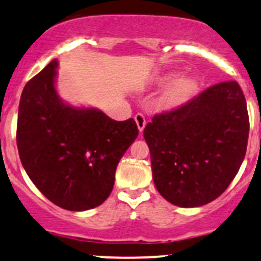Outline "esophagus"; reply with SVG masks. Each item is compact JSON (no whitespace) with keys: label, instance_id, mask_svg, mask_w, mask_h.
<instances>
[{"label":"esophagus","instance_id":"1","mask_svg":"<svg viewBox=\"0 0 261 261\" xmlns=\"http://www.w3.org/2000/svg\"><path fill=\"white\" fill-rule=\"evenodd\" d=\"M134 120H136L138 130L142 133L144 129V127H146V118H144V115L141 114V113H137L136 117H134Z\"/></svg>","mask_w":261,"mask_h":261}]
</instances>
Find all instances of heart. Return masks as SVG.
Here are the masks:
<instances>
[{
    "instance_id": "obj_1",
    "label": "heart",
    "mask_w": 261,
    "mask_h": 261,
    "mask_svg": "<svg viewBox=\"0 0 261 261\" xmlns=\"http://www.w3.org/2000/svg\"><path fill=\"white\" fill-rule=\"evenodd\" d=\"M176 74H167L158 80L163 85L173 79ZM197 90V82L193 77H179L172 82L158 98L157 106L161 111H173L186 104Z\"/></svg>"
}]
</instances>
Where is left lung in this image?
<instances>
[{
  "label": "left lung",
  "instance_id": "8db88e82",
  "mask_svg": "<svg viewBox=\"0 0 261 261\" xmlns=\"http://www.w3.org/2000/svg\"><path fill=\"white\" fill-rule=\"evenodd\" d=\"M158 192L179 207L219 197L246 153L249 115L236 82H224L189 103L152 118L143 132Z\"/></svg>",
  "mask_w": 261,
  "mask_h": 261
}]
</instances>
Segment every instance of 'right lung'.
I'll use <instances>...</instances> for the list:
<instances>
[{
  "mask_svg": "<svg viewBox=\"0 0 261 261\" xmlns=\"http://www.w3.org/2000/svg\"><path fill=\"white\" fill-rule=\"evenodd\" d=\"M58 60L23 88L18 106V154L26 173L59 207L101 205L114 186L120 158L138 137L133 118L113 120L95 108L69 106L55 88Z\"/></svg>",
  "mask_w": 261,
  "mask_h": 261,
  "instance_id": "obj_1",
  "label": "right lung"
}]
</instances>
